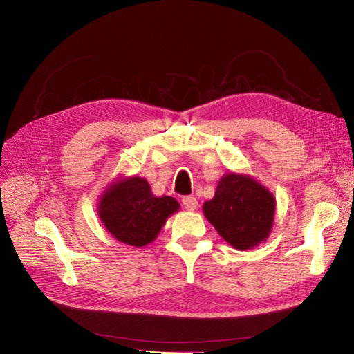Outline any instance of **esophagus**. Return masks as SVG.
Here are the masks:
<instances>
[{"instance_id":"34e87169","label":"esophagus","mask_w":354,"mask_h":354,"mask_svg":"<svg viewBox=\"0 0 354 354\" xmlns=\"http://www.w3.org/2000/svg\"><path fill=\"white\" fill-rule=\"evenodd\" d=\"M182 203L188 211H195L198 208V201L195 196H183Z\"/></svg>"}]
</instances>
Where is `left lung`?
<instances>
[{
    "instance_id": "1",
    "label": "left lung",
    "mask_w": 354,
    "mask_h": 354,
    "mask_svg": "<svg viewBox=\"0 0 354 354\" xmlns=\"http://www.w3.org/2000/svg\"><path fill=\"white\" fill-rule=\"evenodd\" d=\"M274 195L248 175L222 176L212 199L203 203V215L218 234L236 250H251L272 230Z\"/></svg>"
}]
</instances>
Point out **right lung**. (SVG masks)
I'll return each instance as SVG.
<instances>
[{"label":"right lung","instance_id":"1","mask_svg":"<svg viewBox=\"0 0 354 354\" xmlns=\"http://www.w3.org/2000/svg\"><path fill=\"white\" fill-rule=\"evenodd\" d=\"M179 209L172 196H155L145 178H126L106 189L97 214L118 241L136 248L151 244L166 219Z\"/></svg>","mask_w":354,"mask_h":354}]
</instances>
